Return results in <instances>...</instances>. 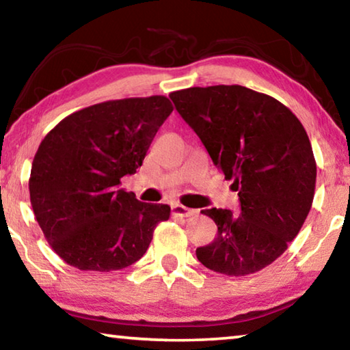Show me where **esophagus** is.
Here are the masks:
<instances>
[{
	"mask_svg": "<svg viewBox=\"0 0 350 350\" xmlns=\"http://www.w3.org/2000/svg\"><path fill=\"white\" fill-rule=\"evenodd\" d=\"M171 213H173V216L189 217V216L196 215L198 211L193 210V208H187V206H183L180 204H173V205H171Z\"/></svg>",
	"mask_w": 350,
	"mask_h": 350,
	"instance_id": "1",
	"label": "esophagus"
}]
</instances>
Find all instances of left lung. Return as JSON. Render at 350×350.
<instances>
[{
  "label": "left lung",
  "mask_w": 350,
  "mask_h": 350,
  "mask_svg": "<svg viewBox=\"0 0 350 350\" xmlns=\"http://www.w3.org/2000/svg\"><path fill=\"white\" fill-rule=\"evenodd\" d=\"M170 98L241 202V215L202 211L217 236L196 256L227 276L256 273L287 250L310 211L317 162L309 135L286 105L245 86L188 88Z\"/></svg>",
  "instance_id": "8db88e82"
}]
</instances>
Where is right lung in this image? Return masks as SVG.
Listing matches in <instances>:
<instances>
[{
  "instance_id": "1",
  "label": "right lung",
  "mask_w": 350,
  "mask_h": 350,
  "mask_svg": "<svg viewBox=\"0 0 350 350\" xmlns=\"http://www.w3.org/2000/svg\"><path fill=\"white\" fill-rule=\"evenodd\" d=\"M173 109L165 96L108 100L64 117L41 140L29 177L31 204L64 262L112 271L144 256L171 208L140 202L118 185L142 167Z\"/></svg>"
}]
</instances>
